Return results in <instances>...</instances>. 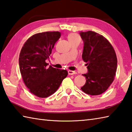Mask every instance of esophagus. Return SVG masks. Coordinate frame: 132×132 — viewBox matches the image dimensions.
Returning a JSON list of instances; mask_svg holds the SVG:
<instances>
[{
    "mask_svg": "<svg viewBox=\"0 0 132 132\" xmlns=\"http://www.w3.org/2000/svg\"><path fill=\"white\" fill-rule=\"evenodd\" d=\"M68 73L69 75H74V74H77L76 71H72V70H68Z\"/></svg>",
    "mask_w": 132,
    "mask_h": 132,
    "instance_id": "34e87169",
    "label": "esophagus"
}]
</instances>
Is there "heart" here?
Wrapping results in <instances>:
<instances>
[{"label":"heart","instance_id":"obj_1","mask_svg":"<svg viewBox=\"0 0 132 132\" xmlns=\"http://www.w3.org/2000/svg\"><path fill=\"white\" fill-rule=\"evenodd\" d=\"M68 39L69 40V42H71L75 40H80V38L79 37V36L76 34L72 33L69 35Z\"/></svg>","mask_w":132,"mask_h":132}]
</instances>
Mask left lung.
Here are the masks:
<instances>
[{
    "mask_svg": "<svg viewBox=\"0 0 132 132\" xmlns=\"http://www.w3.org/2000/svg\"><path fill=\"white\" fill-rule=\"evenodd\" d=\"M79 34L84 43L82 57L88 70L84 74L86 81L81 89L87 94L100 95L114 81L117 56L112 45L102 35L92 31H81Z\"/></svg>",
    "mask_w": 132,
    "mask_h": 132,
    "instance_id": "8db88e82",
    "label": "left lung"
}]
</instances>
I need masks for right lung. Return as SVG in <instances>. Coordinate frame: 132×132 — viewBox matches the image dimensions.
<instances>
[{"label":"right lung","instance_id":"1","mask_svg":"<svg viewBox=\"0 0 132 132\" xmlns=\"http://www.w3.org/2000/svg\"><path fill=\"white\" fill-rule=\"evenodd\" d=\"M61 34L44 32L33 35L27 40L19 58L20 71L29 91L36 96L46 98L54 94L68 76V71L47 66L54 45Z\"/></svg>","mask_w":132,"mask_h":132}]
</instances>
